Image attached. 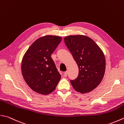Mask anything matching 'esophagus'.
Segmentation results:
<instances>
[{
  "instance_id": "obj_1",
  "label": "esophagus",
  "mask_w": 124,
  "mask_h": 124,
  "mask_svg": "<svg viewBox=\"0 0 124 124\" xmlns=\"http://www.w3.org/2000/svg\"><path fill=\"white\" fill-rule=\"evenodd\" d=\"M63 75H64V76L65 77L67 76V75H68V71H65L64 72H63Z\"/></svg>"
}]
</instances>
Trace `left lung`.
I'll use <instances>...</instances> for the list:
<instances>
[{
	"mask_svg": "<svg viewBox=\"0 0 124 124\" xmlns=\"http://www.w3.org/2000/svg\"><path fill=\"white\" fill-rule=\"evenodd\" d=\"M64 40L79 69L78 77L70 81L72 87L82 93L93 91L101 83L105 74L106 62L103 51L85 35L67 36Z\"/></svg>",
	"mask_w": 124,
	"mask_h": 124,
	"instance_id": "8db88e82",
	"label": "left lung"
}]
</instances>
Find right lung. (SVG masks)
Masks as SVG:
<instances>
[{"mask_svg":"<svg viewBox=\"0 0 124 124\" xmlns=\"http://www.w3.org/2000/svg\"><path fill=\"white\" fill-rule=\"evenodd\" d=\"M61 40L60 36H42L35 40L23 55L22 74L26 83L36 93L45 95L52 93L61 79L51 55Z\"/></svg>","mask_w":124,"mask_h":124,"instance_id":"obj_1","label":"right lung"}]
</instances>
